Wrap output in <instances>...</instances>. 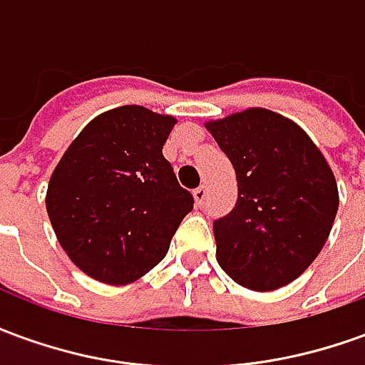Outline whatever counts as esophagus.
<instances>
[{
	"instance_id": "obj_1",
	"label": "esophagus",
	"mask_w": 365,
	"mask_h": 365,
	"mask_svg": "<svg viewBox=\"0 0 365 365\" xmlns=\"http://www.w3.org/2000/svg\"><path fill=\"white\" fill-rule=\"evenodd\" d=\"M193 197H195V203H197V207L205 205V199H207V187H205V185H199L197 190L193 191Z\"/></svg>"
}]
</instances>
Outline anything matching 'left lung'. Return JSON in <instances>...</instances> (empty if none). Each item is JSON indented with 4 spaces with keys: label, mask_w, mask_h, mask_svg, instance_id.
Wrapping results in <instances>:
<instances>
[{
    "label": "left lung",
    "mask_w": 365,
    "mask_h": 365,
    "mask_svg": "<svg viewBox=\"0 0 365 365\" xmlns=\"http://www.w3.org/2000/svg\"><path fill=\"white\" fill-rule=\"evenodd\" d=\"M235 168L237 205L213 222L217 260L230 279L272 291L297 279L332 229L336 180L301 128L268 109L209 123Z\"/></svg>",
    "instance_id": "obj_1"
}]
</instances>
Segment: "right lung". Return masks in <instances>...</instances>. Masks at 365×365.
I'll list each match as a JSON object with an SVG mask.
<instances>
[{
    "label": "right lung",
    "instance_id": "add662e5",
    "mask_svg": "<svg viewBox=\"0 0 365 365\" xmlns=\"http://www.w3.org/2000/svg\"><path fill=\"white\" fill-rule=\"evenodd\" d=\"M174 117L140 105L99 115L70 144L48 183L46 211L70 260L125 285L164 260L193 209L162 146Z\"/></svg>",
    "mask_w": 365,
    "mask_h": 365
}]
</instances>
